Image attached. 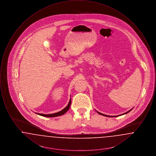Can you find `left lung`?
<instances>
[{
    "label": "left lung",
    "mask_w": 156,
    "mask_h": 156,
    "mask_svg": "<svg viewBox=\"0 0 156 156\" xmlns=\"http://www.w3.org/2000/svg\"><path fill=\"white\" fill-rule=\"evenodd\" d=\"M132 109H132L129 110V111L125 113H123V114H122V115H125V114H126V113H129V112L131 111ZM97 112H98L99 114H100V115H102V116H106V117H114L113 116H108V115H104V114H103V113H100V112H99L97 111ZM120 115H118V116H115H115H116H116H120Z\"/></svg>",
    "instance_id": "1"
}]
</instances>
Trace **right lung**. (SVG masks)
I'll return each mask as SVG.
<instances>
[{"label": "right lung", "instance_id": "obj_1", "mask_svg": "<svg viewBox=\"0 0 156 156\" xmlns=\"http://www.w3.org/2000/svg\"><path fill=\"white\" fill-rule=\"evenodd\" d=\"M71 99H70L69 102V103L68 104V105L64 109H63L61 111L57 112V113H52V114H42V113H37V115H39L40 116H44V117H48V118H53V117L59 116H61V115H64V113H66L68 111V109H69V107L71 106Z\"/></svg>", "mask_w": 156, "mask_h": 156}]
</instances>
